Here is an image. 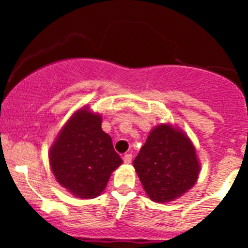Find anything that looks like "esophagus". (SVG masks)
Segmentation results:
<instances>
[{"label":"esophagus","mask_w":248,"mask_h":248,"mask_svg":"<svg viewBox=\"0 0 248 248\" xmlns=\"http://www.w3.org/2000/svg\"><path fill=\"white\" fill-rule=\"evenodd\" d=\"M132 158H133L132 154H126V155L124 156V162L126 164H129L130 162H132Z\"/></svg>","instance_id":"1"}]
</instances>
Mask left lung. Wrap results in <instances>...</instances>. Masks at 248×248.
Returning a JSON list of instances; mask_svg holds the SVG:
<instances>
[{"instance_id": "1", "label": "left lung", "mask_w": 248, "mask_h": 248, "mask_svg": "<svg viewBox=\"0 0 248 248\" xmlns=\"http://www.w3.org/2000/svg\"><path fill=\"white\" fill-rule=\"evenodd\" d=\"M133 166L148 197L157 203L183 196L195 186L201 171L192 142L168 124L149 133Z\"/></svg>"}]
</instances>
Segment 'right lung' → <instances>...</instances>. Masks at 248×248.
Listing matches in <instances>:
<instances>
[{
  "instance_id": "right-lung-1",
  "label": "right lung",
  "mask_w": 248,
  "mask_h": 248,
  "mask_svg": "<svg viewBox=\"0 0 248 248\" xmlns=\"http://www.w3.org/2000/svg\"><path fill=\"white\" fill-rule=\"evenodd\" d=\"M50 166L59 184L76 197L91 199L104 191L122 163L101 115L82 107L69 119L50 148Z\"/></svg>"
}]
</instances>
